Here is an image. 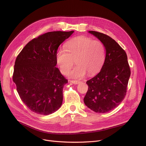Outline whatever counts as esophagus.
I'll use <instances>...</instances> for the list:
<instances>
[{
	"mask_svg": "<svg viewBox=\"0 0 146 146\" xmlns=\"http://www.w3.org/2000/svg\"><path fill=\"white\" fill-rule=\"evenodd\" d=\"M70 82L73 84H75V85H78L80 82L78 80H70Z\"/></svg>",
	"mask_w": 146,
	"mask_h": 146,
	"instance_id": "1",
	"label": "esophagus"
}]
</instances>
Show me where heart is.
Wrapping results in <instances>:
<instances>
[{
    "instance_id": "1",
    "label": "heart",
    "mask_w": 146,
    "mask_h": 146,
    "mask_svg": "<svg viewBox=\"0 0 146 146\" xmlns=\"http://www.w3.org/2000/svg\"><path fill=\"white\" fill-rule=\"evenodd\" d=\"M56 60L60 71L64 74L70 72L75 61L77 66L70 76L79 79L86 73L92 76L101 70L105 60V48L101 41L86 36H76L66 43V50H58Z\"/></svg>"
}]
</instances>
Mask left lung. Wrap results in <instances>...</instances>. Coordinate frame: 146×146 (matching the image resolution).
<instances>
[{"label": "left lung", "instance_id": "1", "mask_svg": "<svg viewBox=\"0 0 146 146\" xmlns=\"http://www.w3.org/2000/svg\"><path fill=\"white\" fill-rule=\"evenodd\" d=\"M89 33L104 44L106 56L100 72L86 82L88 90L83 100L95 112L106 113L123 101L131 71L125 51L115 41L101 33Z\"/></svg>", "mask_w": 146, "mask_h": 146}]
</instances>
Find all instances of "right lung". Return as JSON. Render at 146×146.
<instances>
[{
  "label": "right lung",
  "instance_id": "1",
  "mask_svg": "<svg viewBox=\"0 0 146 146\" xmlns=\"http://www.w3.org/2000/svg\"><path fill=\"white\" fill-rule=\"evenodd\" d=\"M74 33L52 31L30 41L15 60L13 81L22 102L34 112L51 114L63 102V87L68 80L57 64L59 45Z\"/></svg>",
  "mask_w": 146,
  "mask_h": 146
}]
</instances>
